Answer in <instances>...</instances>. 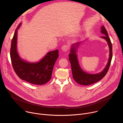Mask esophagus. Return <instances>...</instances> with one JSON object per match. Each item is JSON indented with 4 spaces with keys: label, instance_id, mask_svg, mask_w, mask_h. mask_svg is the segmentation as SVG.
Masks as SVG:
<instances>
[{
    "label": "esophagus",
    "instance_id": "1",
    "mask_svg": "<svg viewBox=\"0 0 123 123\" xmlns=\"http://www.w3.org/2000/svg\"><path fill=\"white\" fill-rule=\"evenodd\" d=\"M68 45H63L62 47V50L63 51H65V52H66L68 51Z\"/></svg>",
    "mask_w": 123,
    "mask_h": 123
}]
</instances>
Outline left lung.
I'll list each match as a JSON object with an SVG mask.
<instances>
[{
  "label": "left lung",
  "instance_id": "1",
  "mask_svg": "<svg viewBox=\"0 0 123 123\" xmlns=\"http://www.w3.org/2000/svg\"><path fill=\"white\" fill-rule=\"evenodd\" d=\"M101 32L105 36L101 37L102 38L106 40L108 43L110 49V57L108 63L103 71L99 74H89L83 71L81 68L77 59L76 48L78 47L80 42L73 44L71 49V53L68 55L69 60L71 64L72 71L74 80L79 84L82 85H90L101 80L106 75L110 68L112 57V44L110 38L108 36V33L106 28L102 26L101 28Z\"/></svg>",
  "mask_w": 123,
  "mask_h": 123
}]
</instances>
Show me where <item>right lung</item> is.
Listing matches in <instances>:
<instances>
[{"instance_id": "right-lung-1", "label": "right lung", "mask_w": 123, "mask_h": 123, "mask_svg": "<svg viewBox=\"0 0 123 123\" xmlns=\"http://www.w3.org/2000/svg\"><path fill=\"white\" fill-rule=\"evenodd\" d=\"M20 25L19 24L15 30L11 42L10 56L13 68L22 80L35 85L45 84L51 79L54 65L59 56L58 50L49 52L37 63H29L22 60L16 49L17 30Z\"/></svg>"}]
</instances>
